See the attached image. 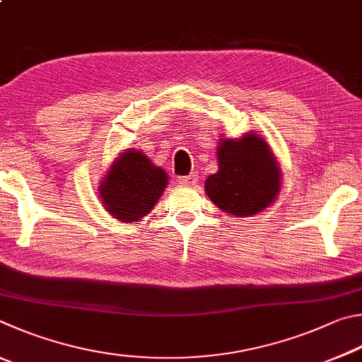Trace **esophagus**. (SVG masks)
Masks as SVG:
<instances>
[{"label":"esophagus","instance_id":"obj_1","mask_svg":"<svg viewBox=\"0 0 362 362\" xmlns=\"http://www.w3.org/2000/svg\"><path fill=\"white\" fill-rule=\"evenodd\" d=\"M197 181H199V175H195V173L180 177V182H181V185H185V186H194Z\"/></svg>","mask_w":362,"mask_h":362}]
</instances>
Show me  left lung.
I'll return each instance as SVG.
<instances>
[{
	"label": "left lung",
	"instance_id": "obj_1",
	"mask_svg": "<svg viewBox=\"0 0 362 362\" xmlns=\"http://www.w3.org/2000/svg\"><path fill=\"white\" fill-rule=\"evenodd\" d=\"M219 144V171L205 181L208 197L237 218L262 211L278 195L281 176L269 144L256 135Z\"/></svg>",
	"mask_w": 362,
	"mask_h": 362
}]
</instances>
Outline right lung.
Returning <instances> with one entry per match:
<instances>
[{
  "label": "right lung",
  "instance_id": "obj_1",
  "mask_svg": "<svg viewBox=\"0 0 362 362\" xmlns=\"http://www.w3.org/2000/svg\"><path fill=\"white\" fill-rule=\"evenodd\" d=\"M168 185L162 168L152 165L141 151L129 149L112 163L100 186V199L120 223H136L146 216Z\"/></svg>",
  "mask_w": 362,
  "mask_h": 362
}]
</instances>
